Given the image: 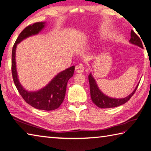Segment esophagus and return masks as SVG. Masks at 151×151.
I'll return each instance as SVG.
<instances>
[{
	"instance_id": "1",
	"label": "esophagus",
	"mask_w": 151,
	"mask_h": 151,
	"mask_svg": "<svg viewBox=\"0 0 151 151\" xmlns=\"http://www.w3.org/2000/svg\"><path fill=\"white\" fill-rule=\"evenodd\" d=\"M84 70V67L82 64H78L75 67V71L78 73H82Z\"/></svg>"
}]
</instances>
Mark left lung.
<instances>
[{"label":"left lung","instance_id":"left-lung-1","mask_svg":"<svg viewBox=\"0 0 151 151\" xmlns=\"http://www.w3.org/2000/svg\"><path fill=\"white\" fill-rule=\"evenodd\" d=\"M131 38L129 41V42L131 44H133L134 45L139 47L140 48L143 49L142 42L141 41L140 38L137 36L136 33L132 30L130 32ZM89 82V87H90V94L91 98L93 103L97 106L99 108H114L119 106L123 104L129 100L132 97V96L134 95V93L136 91V89L138 87V84L136 86V88L131 93L128 95L127 97L124 98H112L109 97V96L105 95L99 89V86L96 82L95 78L93 76L92 74L90 73L88 76Z\"/></svg>","mask_w":151,"mask_h":151}]
</instances>
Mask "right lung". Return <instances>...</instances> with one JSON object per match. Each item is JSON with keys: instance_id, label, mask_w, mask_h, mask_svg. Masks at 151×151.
<instances>
[{"instance_id": "right-lung-1", "label": "right lung", "mask_w": 151, "mask_h": 151, "mask_svg": "<svg viewBox=\"0 0 151 151\" xmlns=\"http://www.w3.org/2000/svg\"><path fill=\"white\" fill-rule=\"evenodd\" d=\"M46 22H36L29 25L19 34L13 47L12 55V72L14 84L24 100L32 106L43 110H54L58 108L65 98L67 84L73 76L75 66H71L58 73L45 87L36 91L24 89L19 81L16 68L15 52L17 44L27 37L39 34L46 26Z\"/></svg>"}]
</instances>
